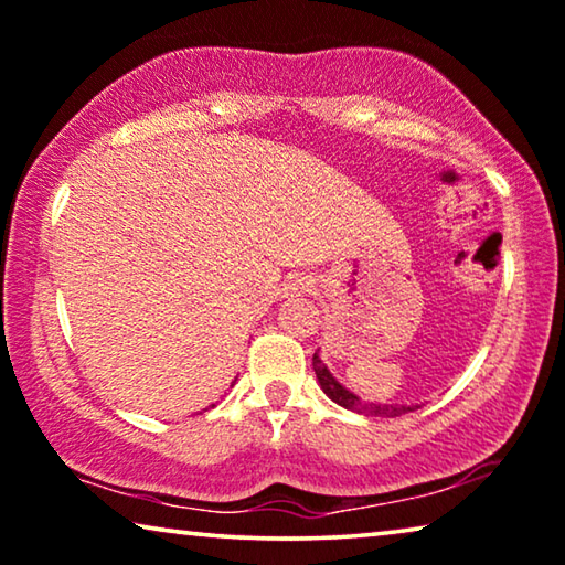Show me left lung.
<instances>
[{"label":"left lung","mask_w":565,"mask_h":565,"mask_svg":"<svg viewBox=\"0 0 565 565\" xmlns=\"http://www.w3.org/2000/svg\"><path fill=\"white\" fill-rule=\"evenodd\" d=\"M312 369L317 373V381H320L322 392L345 409L361 412V415H371V417H402V415H407V412L415 409V407H404V404H365V402H361V396L351 394L345 386L338 384L335 376H332V373L328 371V365L322 363V359L317 353L312 355Z\"/></svg>","instance_id":"8db88e82"}]
</instances>
